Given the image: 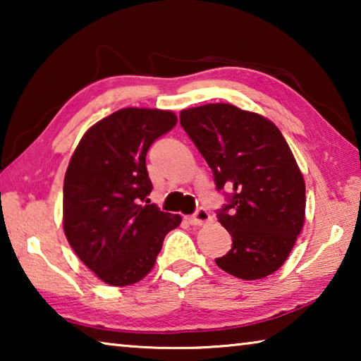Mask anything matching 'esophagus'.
<instances>
[{"instance_id": "34e87169", "label": "esophagus", "mask_w": 361, "mask_h": 361, "mask_svg": "<svg viewBox=\"0 0 361 361\" xmlns=\"http://www.w3.org/2000/svg\"><path fill=\"white\" fill-rule=\"evenodd\" d=\"M210 221H212V215L205 209H199L194 213V216L189 218V223L194 226H204Z\"/></svg>"}]
</instances>
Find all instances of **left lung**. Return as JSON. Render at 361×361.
<instances>
[{"instance_id": "left-lung-1", "label": "left lung", "mask_w": 361, "mask_h": 361, "mask_svg": "<svg viewBox=\"0 0 361 361\" xmlns=\"http://www.w3.org/2000/svg\"><path fill=\"white\" fill-rule=\"evenodd\" d=\"M181 127L209 164L218 189H232L218 221L232 248L215 262L242 280L282 267L305 221V183L279 127L231 103L181 109Z\"/></svg>"}]
</instances>
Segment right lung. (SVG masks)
<instances>
[{
    "label": "right lung",
    "mask_w": 361,
    "mask_h": 361,
    "mask_svg": "<svg viewBox=\"0 0 361 361\" xmlns=\"http://www.w3.org/2000/svg\"><path fill=\"white\" fill-rule=\"evenodd\" d=\"M173 111L122 108L79 140L63 181V231L102 282L127 286L151 272L180 215L149 204L146 152L176 126Z\"/></svg>",
    "instance_id": "right-lung-1"
}]
</instances>
